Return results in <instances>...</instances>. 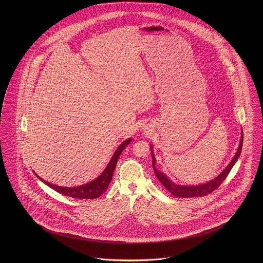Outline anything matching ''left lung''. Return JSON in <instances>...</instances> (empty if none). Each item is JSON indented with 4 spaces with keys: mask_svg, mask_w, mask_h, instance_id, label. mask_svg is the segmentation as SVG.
<instances>
[{
    "mask_svg": "<svg viewBox=\"0 0 263 263\" xmlns=\"http://www.w3.org/2000/svg\"><path fill=\"white\" fill-rule=\"evenodd\" d=\"M241 134L242 135H241V140H240V143H239L238 149H237V152L235 153L233 159L231 160L230 165L223 170V173H221L217 177H215L212 180H210L209 182L201 184V185H196V186H183V185H177V184L174 183L171 179L167 178V176L164 175L162 172H159L155 167L156 160H155V157L153 155L152 145H151V149H152V166H153L154 173H155V175L157 176V178L159 179L160 182L164 185V187L167 189V191L170 192L171 194H173L175 197H178V198L203 197L205 195L212 193L221 184L223 183V180L229 175L231 168L234 166L236 161L238 160L240 153H241V151H242V145H243V131L241 132Z\"/></svg>",
    "mask_w": 263,
    "mask_h": 263,
    "instance_id": "obj_1",
    "label": "left lung"
}]
</instances>
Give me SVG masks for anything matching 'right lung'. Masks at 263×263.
I'll return each instance as SVG.
<instances>
[{"label":"right lung","mask_w":263,"mask_h":263,"mask_svg":"<svg viewBox=\"0 0 263 263\" xmlns=\"http://www.w3.org/2000/svg\"><path fill=\"white\" fill-rule=\"evenodd\" d=\"M130 142H131V139H127L126 141L121 143L120 146L118 147V149L114 153L112 157L110 160L108 166L104 170L103 173L98 177H96L95 180H92L88 183L77 186V187H69V188L68 187H61L58 185L49 183L48 181H45L44 179L40 177L35 173H34V175H36L43 183L46 184L53 190H55L60 194H63L66 197H71L74 199H96V198L100 197L104 192L107 190L109 184L111 182V177L114 175V171L117 166V162L119 160V157H120L121 152H123V149L127 146Z\"/></svg>","instance_id":"1"}]
</instances>
